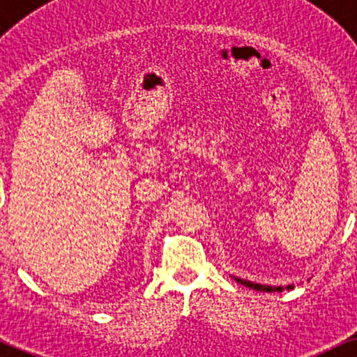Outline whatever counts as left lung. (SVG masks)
<instances>
[{
	"label": "left lung",
	"instance_id": "8db88e82",
	"mask_svg": "<svg viewBox=\"0 0 357 357\" xmlns=\"http://www.w3.org/2000/svg\"><path fill=\"white\" fill-rule=\"evenodd\" d=\"M233 277V275H231ZM236 282L241 285L248 287V289H253V290H258V292H282V290H292L294 289V284L287 285V287H282V285H265V284H255V282H250V280H243V278H238V277H233Z\"/></svg>",
	"mask_w": 357,
	"mask_h": 357
}]
</instances>
